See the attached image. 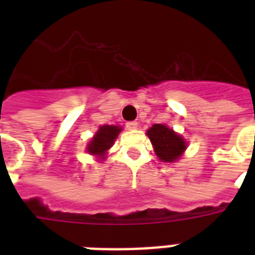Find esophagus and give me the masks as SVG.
Wrapping results in <instances>:
<instances>
[{
  "label": "esophagus",
  "mask_w": 255,
  "mask_h": 255,
  "mask_svg": "<svg viewBox=\"0 0 255 255\" xmlns=\"http://www.w3.org/2000/svg\"><path fill=\"white\" fill-rule=\"evenodd\" d=\"M126 127H127L128 129H131V131H135L136 128H137V123H136V122H128V123L126 124Z\"/></svg>",
  "instance_id": "obj_1"
}]
</instances>
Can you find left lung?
I'll use <instances>...</instances> for the list:
<instances>
[{
  "mask_svg": "<svg viewBox=\"0 0 255 255\" xmlns=\"http://www.w3.org/2000/svg\"><path fill=\"white\" fill-rule=\"evenodd\" d=\"M156 155L164 163L177 161L186 149L185 140L164 124H153L147 131Z\"/></svg>",
  "mask_w": 255,
  "mask_h": 255,
  "instance_id": "obj_1",
  "label": "left lung"
}]
</instances>
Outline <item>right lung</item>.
<instances>
[{"mask_svg":"<svg viewBox=\"0 0 255 255\" xmlns=\"http://www.w3.org/2000/svg\"><path fill=\"white\" fill-rule=\"evenodd\" d=\"M120 131H122V127H118V126H100L95 136L88 143V153L104 159V156H106L108 149L112 147V144L120 133Z\"/></svg>","mask_w":255,"mask_h":255,"instance_id":"add662e5","label":"right lung"}]
</instances>
